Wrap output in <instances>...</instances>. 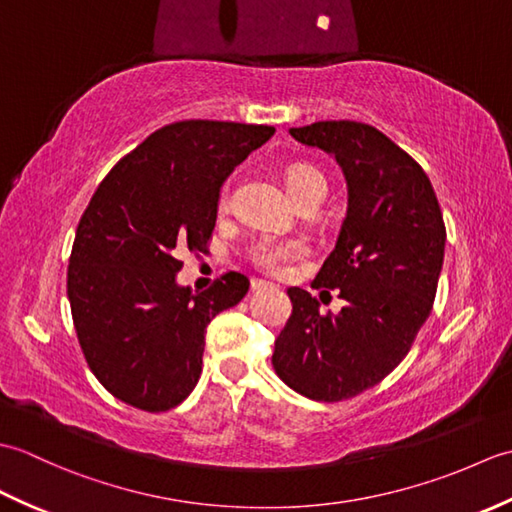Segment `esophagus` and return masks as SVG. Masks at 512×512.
I'll return each mask as SVG.
<instances>
[{"mask_svg":"<svg viewBox=\"0 0 512 512\" xmlns=\"http://www.w3.org/2000/svg\"><path fill=\"white\" fill-rule=\"evenodd\" d=\"M270 284H268V281H262V279H253V281H250V290H253V292H259V290H266Z\"/></svg>","mask_w":512,"mask_h":512,"instance_id":"obj_1","label":"esophagus"}]
</instances>
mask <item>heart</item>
Returning <instances> with one entry per match:
<instances>
[{
  "label": "heart",
  "instance_id": "1",
  "mask_svg": "<svg viewBox=\"0 0 512 512\" xmlns=\"http://www.w3.org/2000/svg\"><path fill=\"white\" fill-rule=\"evenodd\" d=\"M284 180H286L288 193L295 198V202L306 198L308 193H314V191L325 193V189H328L325 187L323 173L308 165L288 167ZM222 204H226V198L222 200ZM299 255H301V248L297 244L275 242V239H262V242L253 248V262L262 270H266V273H275V275L286 273L292 259H297Z\"/></svg>",
  "mask_w": 512,
  "mask_h": 512
}]
</instances>
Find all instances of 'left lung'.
<instances>
[{
  "instance_id": "1",
  "label": "left lung",
  "mask_w": 512,
  "mask_h": 512,
  "mask_svg": "<svg viewBox=\"0 0 512 512\" xmlns=\"http://www.w3.org/2000/svg\"><path fill=\"white\" fill-rule=\"evenodd\" d=\"M290 136L330 154L347 182L345 220L314 279L345 306L321 314L308 290L288 288L292 314L273 367L297 394L336 402L378 385L407 356L436 299L447 231L427 173L376 127L321 121Z\"/></svg>"
}]
</instances>
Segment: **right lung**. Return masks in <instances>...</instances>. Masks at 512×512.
<instances>
[{"mask_svg":"<svg viewBox=\"0 0 512 512\" xmlns=\"http://www.w3.org/2000/svg\"><path fill=\"white\" fill-rule=\"evenodd\" d=\"M275 127L180 121L147 136L107 173L70 255L68 299L92 374L118 400L167 411L202 374L204 332L237 306L248 279L204 292L178 284L184 250H206L224 180Z\"/></svg>","mask_w":512,"mask_h":512,"instance_id":"1","label":"right lung"}]
</instances>
